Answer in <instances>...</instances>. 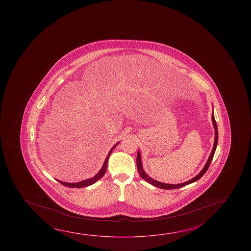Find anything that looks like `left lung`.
Masks as SVG:
<instances>
[{
  "instance_id": "8db88e82",
  "label": "left lung",
  "mask_w": 251,
  "mask_h": 251,
  "mask_svg": "<svg viewBox=\"0 0 251 251\" xmlns=\"http://www.w3.org/2000/svg\"><path fill=\"white\" fill-rule=\"evenodd\" d=\"M212 122H213V125H214V130H215L214 147H213L212 152H211L209 157H208V160L205 163L204 168L202 169L201 172L199 173L196 177H193V178L190 179V180L186 181L185 183H181V184H177V185L165 184V183H162V182H159V181L155 180V179H153V178H151L150 176H148L147 173L144 172V169H143V165H142V160H141V154H140V151H138L137 152V156H136V165H137V171H138V173H139L140 176L142 177V178H144V180L147 181L148 183H150L151 185L156 186V187H159L161 189L166 190L180 188V187H183V186H185V185H189V184H192V183L195 182V181L199 180V179L205 174V172L207 171V169L209 167L210 164H211V162H212V159H213V157H214V152H215V150H216V147H217L218 127L216 122H215V119H214V111H213V114H212Z\"/></svg>"
}]
</instances>
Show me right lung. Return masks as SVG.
Segmentation results:
<instances>
[{"label": "right lung", "mask_w": 251, "mask_h": 251, "mask_svg": "<svg viewBox=\"0 0 251 251\" xmlns=\"http://www.w3.org/2000/svg\"><path fill=\"white\" fill-rule=\"evenodd\" d=\"M117 144H116L115 146H113L111 150H110V151L108 152L107 157H106V159L104 161L102 167L100 170L99 173L95 175V177H91V178H88V179H86V180L80 181V182H78V183H66V182L58 180V179H57V180H58V182H60V184H62V185H66V186H68V187H72V188H81V187H86V186H88V185L95 184V182L97 180H99L100 178H101V177L104 176L105 173H106L107 167V161H108L109 156L111 155V152L113 151V150L117 146Z\"/></svg>", "instance_id": "add662e5"}]
</instances>
